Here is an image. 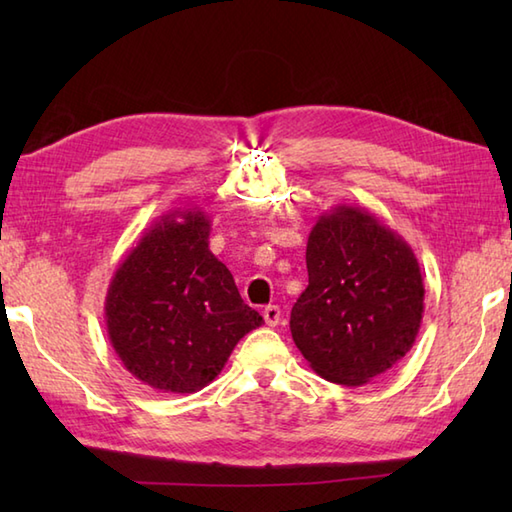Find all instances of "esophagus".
I'll list each match as a JSON object with an SVG mask.
<instances>
[{"label":"esophagus","mask_w":512,"mask_h":512,"mask_svg":"<svg viewBox=\"0 0 512 512\" xmlns=\"http://www.w3.org/2000/svg\"><path fill=\"white\" fill-rule=\"evenodd\" d=\"M262 314H264V321L270 325V328H275V325H279V321H281L279 306H266Z\"/></svg>","instance_id":"34e87169"}]
</instances>
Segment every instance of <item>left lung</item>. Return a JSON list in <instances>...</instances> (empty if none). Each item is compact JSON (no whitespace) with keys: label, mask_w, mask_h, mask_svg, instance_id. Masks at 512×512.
<instances>
[{"label":"left lung","mask_w":512,"mask_h":512,"mask_svg":"<svg viewBox=\"0 0 512 512\" xmlns=\"http://www.w3.org/2000/svg\"><path fill=\"white\" fill-rule=\"evenodd\" d=\"M306 266L308 288L292 306L290 332L314 372L365 385L411 350L424 312L420 264L376 215L332 206L312 226Z\"/></svg>","instance_id":"obj_1"}]
</instances>
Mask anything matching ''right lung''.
<instances>
[{"label": "right lung", "instance_id": "1", "mask_svg": "<svg viewBox=\"0 0 512 512\" xmlns=\"http://www.w3.org/2000/svg\"><path fill=\"white\" fill-rule=\"evenodd\" d=\"M209 233L200 209L162 215L107 288L105 323L116 356L140 383L167 394L209 385L239 339L264 323L211 253Z\"/></svg>", "mask_w": 512, "mask_h": 512}]
</instances>
